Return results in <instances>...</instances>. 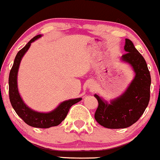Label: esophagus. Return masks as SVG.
<instances>
[{"mask_svg": "<svg viewBox=\"0 0 160 160\" xmlns=\"http://www.w3.org/2000/svg\"><path fill=\"white\" fill-rule=\"evenodd\" d=\"M88 88H89V91H90V92H92V91H93L94 89H95L94 84L92 83H89L88 84Z\"/></svg>", "mask_w": 160, "mask_h": 160, "instance_id": "esophagus-1", "label": "esophagus"}]
</instances>
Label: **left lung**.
I'll list each match as a JSON object with an SVG mask.
<instances>
[{"label":"left lung","mask_w":160,"mask_h":160,"mask_svg":"<svg viewBox=\"0 0 160 160\" xmlns=\"http://www.w3.org/2000/svg\"><path fill=\"white\" fill-rule=\"evenodd\" d=\"M122 59L129 63L135 72V77L127 90L108 104L98 95L97 109L95 119L100 125L107 128H125L138 122L149 104L151 77L147 62L128 38L125 39Z\"/></svg>","instance_id":"left-lung-1"}]
</instances>
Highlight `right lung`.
Masks as SVG:
<instances>
[{
    "mask_svg": "<svg viewBox=\"0 0 160 160\" xmlns=\"http://www.w3.org/2000/svg\"><path fill=\"white\" fill-rule=\"evenodd\" d=\"M40 37L41 35H38L32 38L23 48L19 51L16 55L14 62L9 75V97H10V103L13 109L15 110L16 113L28 125L34 128H48L60 124L66 118L70 108L75 103L80 102L82 99L78 98V99H70L63 102L57 108L48 113H41V112L33 111L26 106V105L23 102L17 89V72L22 56L30 47L31 43Z\"/></svg>",
    "mask_w": 160,
    "mask_h": 160,
    "instance_id": "right-lung-1",
    "label": "right lung"
}]
</instances>
